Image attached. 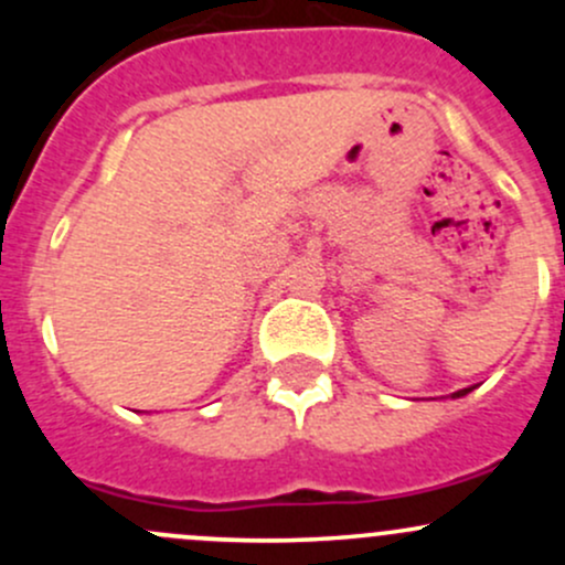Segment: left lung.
Here are the masks:
<instances>
[{"label":"left lung","mask_w":565,"mask_h":565,"mask_svg":"<svg viewBox=\"0 0 565 565\" xmlns=\"http://www.w3.org/2000/svg\"><path fill=\"white\" fill-rule=\"evenodd\" d=\"M465 393H470V388H465V391H457V393H454V396H465Z\"/></svg>","instance_id":"obj_1"}]
</instances>
